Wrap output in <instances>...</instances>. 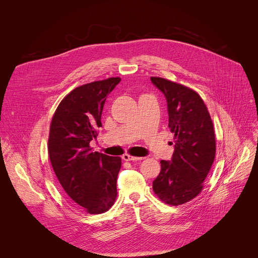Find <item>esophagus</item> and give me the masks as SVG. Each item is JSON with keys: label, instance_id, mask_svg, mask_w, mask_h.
Wrapping results in <instances>:
<instances>
[{"label": "esophagus", "instance_id": "obj_1", "mask_svg": "<svg viewBox=\"0 0 258 258\" xmlns=\"http://www.w3.org/2000/svg\"><path fill=\"white\" fill-rule=\"evenodd\" d=\"M122 159L124 161H138V160H141L142 157H136V156H131V155H127V154H124L122 156Z\"/></svg>", "mask_w": 258, "mask_h": 258}]
</instances>
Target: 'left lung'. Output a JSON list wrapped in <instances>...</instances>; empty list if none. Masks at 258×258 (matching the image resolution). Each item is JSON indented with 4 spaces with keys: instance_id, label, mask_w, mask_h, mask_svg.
Listing matches in <instances>:
<instances>
[{
    "instance_id": "obj_1",
    "label": "left lung",
    "mask_w": 258,
    "mask_h": 258,
    "mask_svg": "<svg viewBox=\"0 0 258 258\" xmlns=\"http://www.w3.org/2000/svg\"><path fill=\"white\" fill-rule=\"evenodd\" d=\"M150 80L166 99L168 127L174 135L172 157L160 161L153 191L164 203L176 206L192 200L202 190L215 157L213 124L195 91L162 78Z\"/></svg>"
}]
</instances>
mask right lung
<instances>
[{
    "instance_id": "right-lung-1",
    "label": "right lung",
    "mask_w": 258,
    "mask_h": 258,
    "mask_svg": "<svg viewBox=\"0 0 258 258\" xmlns=\"http://www.w3.org/2000/svg\"><path fill=\"white\" fill-rule=\"evenodd\" d=\"M119 78L90 83L71 91L53 116L48 150L55 174L65 193L91 214L107 211L117 195L120 157L94 152L90 142L102 126L107 96Z\"/></svg>"
}]
</instances>
